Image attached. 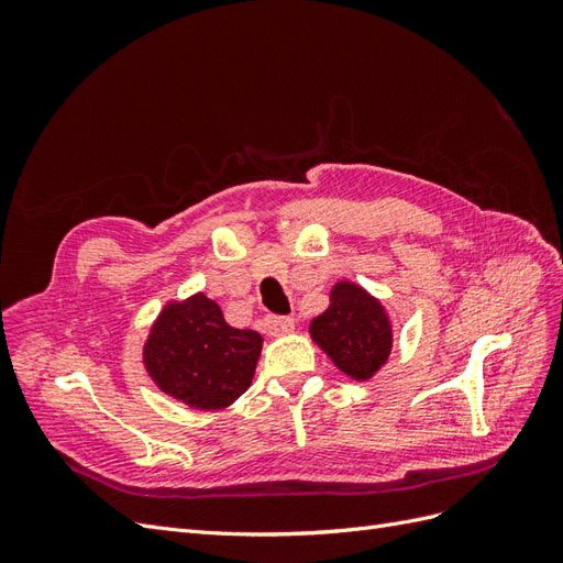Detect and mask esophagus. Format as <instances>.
Returning <instances> with one entry per match:
<instances>
[{"label": "esophagus", "mask_w": 563, "mask_h": 563, "mask_svg": "<svg viewBox=\"0 0 563 563\" xmlns=\"http://www.w3.org/2000/svg\"><path fill=\"white\" fill-rule=\"evenodd\" d=\"M265 327L272 335H282V333H291L294 331V319L291 317H277V314H269L265 319Z\"/></svg>", "instance_id": "esophagus-1"}]
</instances>
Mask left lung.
Returning a JSON list of instances; mask_svg holds the SVG:
<instances>
[{"instance_id": "1", "label": "left lung", "mask_w": 563, "mask_h": 563, "mask_svg": "<svg viewBox=\"0 0 563 563\" xmlns=\"http://www.w3.org/2000/svg\"><path fill=\"white\" fill-rule=\"evenodd\" d=\"M310 333L333 364L354 380H368L391 350V327L383 305L350 282L333 286L329 310L312 319Z\"/></svg>"}]
</instances>
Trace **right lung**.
Here are the masks:
<instances>
[{
	"instance_id": "1",
	"label": "right lung",
	"mask_w": 563,
	"mask_h": 563,
	"mask_svg": "<svg viewBox=\"0 0 563 563\" xmlns=\"http://www.w3.org/2000/svg\"><path fill=\"white\" fill-rule=\"evenodd\" d=\"M261 347V333L232 329L218 305L197 294L185 302H172L159 314L143 362L166 395L213 411L249 389Z\"/></svg>"
}]
</instances>
